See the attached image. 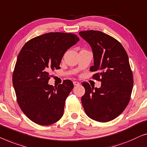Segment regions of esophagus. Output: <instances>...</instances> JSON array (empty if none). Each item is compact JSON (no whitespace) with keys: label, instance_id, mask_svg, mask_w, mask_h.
I'll use <instances>...</instances> for the list:
<instances>
[{"label":"esophagus","instance_id":"obj_1","mask_svg":"<svg viewBox=\"0 0 147 147\" xmlns=\"http://www.w3.org/2000/svg\"><path fill=\"white\" fill-rule=\"evenodd\" d=\"M73 84H74V86H78V85H79V84H80L79 82H77V81H74Z\"/></svg>","mask_w":147,"mask_h":147}]
</instances>
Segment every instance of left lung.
I'll return each instance as SVG.
<instances>
[{
    "mask_svg": "<svg viewBox=\"0 0 147 147\" xmlns=\"http://www.w3.org/2000/svg\"><path fill=\"white\" fill-rule=\"evenodd\" d=\"M79 35L91 47L94 66L92 78L101 82L100 88L83 82L82 96L86 115L94 121L106 123L123 112L129 104L133 87V75L127 53L121 43L98 30H85Z\"/></svg>",
    "mask_w": 147,
    "mask_h": 147,
    "instance_id": "1",
    "label": "left lung"
}]
</instances>
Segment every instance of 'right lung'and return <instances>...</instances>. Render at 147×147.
I'll list each match as a JSON object with an SVG mask.
<instances>
[{
	"label": "right lung",
	"mask_w": 147,
	"mask_h": 147,
	"mask_svg": "<svg viewBox=\"0 0 147 147\" xmlns=\"http://www.w3.org/2000/svg\"><path fill=\"white\" fill-rule=\"evenodd\" d=\"M78 41L73 33L49 32L30 39L20 50L12 83L20 109L34 123L50 125L63 117L73 83L65 80L54 87L48 84L49 73L61 68L64 54Z\"/></svg>",
	"instance_id": "right-lung-1"
}]
</instances>
